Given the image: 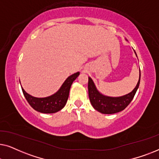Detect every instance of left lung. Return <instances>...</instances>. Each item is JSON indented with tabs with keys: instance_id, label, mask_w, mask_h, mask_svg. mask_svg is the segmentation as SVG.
Here are the masks:
<instances>
[{
	"instance_id": "8db88e82",
	"label": "left lung",
	"mask_w": 159,
	"mask_h": 159,
	"mask_svg": "<svg viewBox=\"0 0 159 159\" xmlns=\"http://www.w3.org/2000/svg\"><path fill=\"white\" fill-rule=\"evenodd\" d=\"M135 53V51H134ZM136 54V53H135ZM137 56V54H136ZM140 82V77L138 84L134 90L128 94L119 97H110L103 95L98 90L93 80L88 77V95L89 98L93 107L101 112V114H112L123 111L132 101L135 93L139 88Z\"/></svg>"
}]
</instances>
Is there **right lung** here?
Returning <instances> with one entry per match:
<instances>
[{"mask_svg":"<svg viewBox=\"0 0 159 159\" xmlns=\"http://www.w3.org/2000/svg\"><path fill=\"white\" fill-rule=\"evenodd\" d=\"M80 75V72L73 74L65 80L59 90L54 94L45 98H36L28 94L23 88L22 92L30 106L37 111L43 114H53L61 110L66 105L69 90L73 82Z\"/></svg>","mask_w":159,"mask_h":159,"instance_id":"right-lung-1","label":"right lung"}]
</instances>
